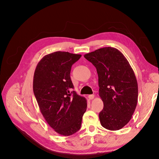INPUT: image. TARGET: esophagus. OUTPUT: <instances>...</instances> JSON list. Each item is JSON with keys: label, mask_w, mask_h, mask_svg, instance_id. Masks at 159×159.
Instances as JSON below:
<instances>
[{"label": "esophagus", "mask_w": 159, "mask_h": 159, "mask_svg": "<svg viewBox=\"0 0 159 159\" xmlns=\"http://www.w3.org/2000/svg\"><path fill=\"white\" fill-rule=\"evenodd\" d=\"M88 97H89V98L90 100H92V99L94 98V94H90V95H89Z\"/></svg>", "instance_id": "esophagus-1"}]
</instances>
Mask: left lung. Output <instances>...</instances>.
Segmentation results:
<instances>
[{"mask_svg": "<svg viewBox=\"0 0 159 159\" xmlns=\"http://www.w3.org/2000/svg\"><path fill=\"white\" fill-rule=\"evenodd\" d=\"M96 67L99 96L104 104L99 119L104 128L122 129L132 118L138 101V84L129 61L119 50L105 47L84 55Z\"/></svg>", "mask_w": 159, "mask_h": 159, "instance_id": "left-lung-1", "label": "left lung"}]
</instances>
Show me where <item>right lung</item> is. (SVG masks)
Listing matches in <instances>:
<instances>
[{
    "label": "right lung",
    "instance_id": "1",
    "mask_svg": "<svg viewBox=\"0 0 159 159\" xmlns=\"http://www.w3.org/2000/svg\"><path fill=\"white\" fill-rule=\"evenodd\" d=\"M81 54L57 51L45 55L36 67L33 92L40 111L55 132L70 136L81 126L87 100L71 91V66Z\"/></svg>",
    "mask_w": 159,
    "mask_h": 159
}]
</instances>
